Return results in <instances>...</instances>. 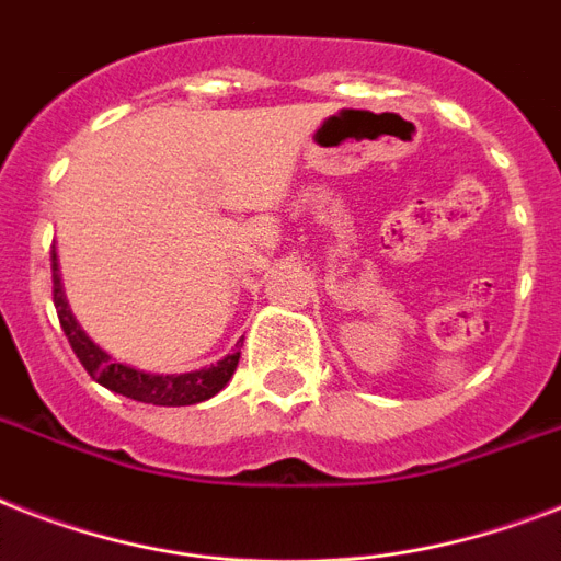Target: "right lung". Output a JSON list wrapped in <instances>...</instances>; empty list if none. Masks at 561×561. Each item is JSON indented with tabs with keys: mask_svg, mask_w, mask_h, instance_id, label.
<instances>
[{
	"mask_svg": "<svg viewBox=\"0 0 561 561\" xmlns=\"http://www.w3.org/2000/svg\"><path fill=\"white\" fill-rule=\"evenodd\" d=\"M51 297H55L57 320H60V329H64L66 341L72 346V352L78 355V360L83 364V369L107 390L118 392V396H127L134 401H145V404H160V408H186V404H197V401L211 399L215 392H220L229 383L232 373L238 367V358L241 352H232L218 364H211L206 369H194V373L183 375H153L142 373V369L127 367V364H116L110 358L107 352L95 346V343L87 337L78 320L69 311V302H66L64 285H60V273H57V253L51 250Z\"/></svg>",
	"mask_w": 561,
	"mask_h": 561,
	"instance_id": "obj_1",
	"label": "right lung"
}]
</instances>
